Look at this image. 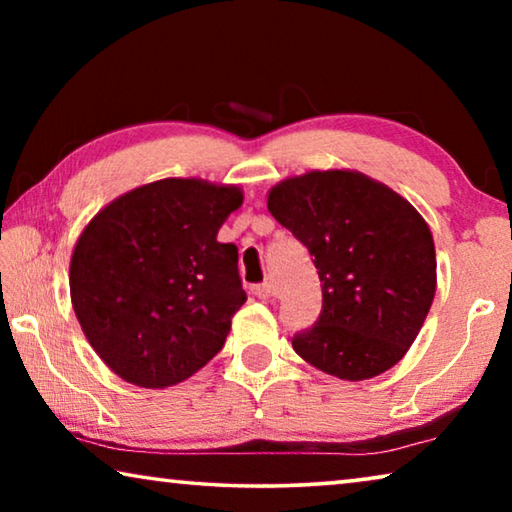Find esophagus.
<instances>
[{"instance_id":"esophagus-1","label":"esophagus","mask_w":512,"mask_h":512,"mask_svg":"<svg viewBox=\"0 0 512 512\" xmlns=\"http://www.w3.org/2000/svg\"><path fill=\"white\" fill-rule=\"evenodd\" d=\"M250 291H253L259 300H271V298H273V284H271V282L255 284V287L250 289Z\"/></svg>"}]
</instances>
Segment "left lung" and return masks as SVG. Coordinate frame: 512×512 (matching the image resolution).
Instances as JSON below:
<instances>
[{"label": "left lung", "mask_w": 512, "mask_h": 512, "mask_svg": "<svg viewBox=\"0 0 512 512\" xmlns=\"http://www.w3.org/2000/svg\"><path fill=\"white\" fill-rule=\"evenodd\" d=\"M268 212L307 246L323 309L293 336L311 366L377 377L418 336L436 293V250L418 210L359 171H309L268 192Z\"/></svg>", "instance_id": "left-lung-1"}]
</instances>
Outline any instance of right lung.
Returning <instances> with one entry per match:
<instances>
[{"label":"right lung","mask_w":512,"mask_h":512,"mask_svg":"<svg viewBox=\"0 0 512 512\" xmlns=\"http://www.w3.org/2000/svg\"><path fill=\"white\" fill-rule=\"evenodd\" d=\"M239 187L164 178L103 207L76 241L69 293L103 363L142 388L192 377L246 302L235 244L216 235Z\"/></svg>","instance_id":"right-lung-1"}]
</instances>
